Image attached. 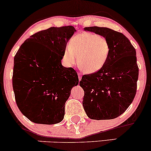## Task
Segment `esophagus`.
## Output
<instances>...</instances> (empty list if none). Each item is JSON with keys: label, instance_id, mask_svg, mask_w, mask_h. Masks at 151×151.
Here are the masks:
<instances>
[{"label": "esophagus", "instance_id": "1", "mask_svg": "<svg viewBox=\"0 0 151 151\" xmlns=\"http://www.w3.org/2000/svg\"><path fill=\"white\" fill-rule=\"evenodd\" d=\"M78 79H79V81H81V74H80L79 73H78Z\"/></svg>", "mask_w": 151, "mask_h": 151}]
</instances>
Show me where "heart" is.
I'll return each mask as SVG.
<instances>
[{
	"mask_svg": "<svg viewBox=\"0 0 151 151\" xmlns=\"http://www.w3.org/2000/svg\"><path fill=\"white\" fill-rule=\"evenodd\" d=\"M110 51L111 46L105 37L94 33H81L70 40L63 53V62L67 67H72L78 58L80 69L85 73L93 74L105 66Z\"/></svg>",
	"mask_w": 151,
	"mask_h": 151,
	"instance_id": "1",
	"label": "heart"
}]
</instances>
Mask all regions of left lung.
I'll return each mask as SVG.
<instances>
[{
    "label": "left lung",
    "instance_id": "obj_1",
    "mask_svg": "<svg viewBox=\"0 0 151 151\" xmlns=\"http://www.w3.org/2000/svg\"><path fill=\"white\" fill-rule=\"evenodd\" d=\"M109 40L111 51L102 69L84 75L80 86L85 92L83 105L88 118L111 120L120 116L133 101L139 68L134 47L122 33L106 27H85Z\"/></svg>",
    "mask_w": 151,
    "mask_h": 151
}]
</instances>
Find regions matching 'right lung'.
I'll list each match as a JSON object with an SVG mask.
<instances>
[{
	"label": "right lung",
	"mask_w": 151,
	"mask_h": 151,
	"mask_svg": "<svg viewBox=\"0 0 151 151\" xmlns=\"http://www.w3.org/2000/svg\"><path fill=\"white\" fill-rule=\"evenodd\" d=\"M76 30L51 27L27 39L14 58L12 87L22 114L37 124L61 122L70 90L78 84L73 68L61 64L66 44Z\"/></svg>",
	"instance_id": "add662e5"
}]
</instances>
